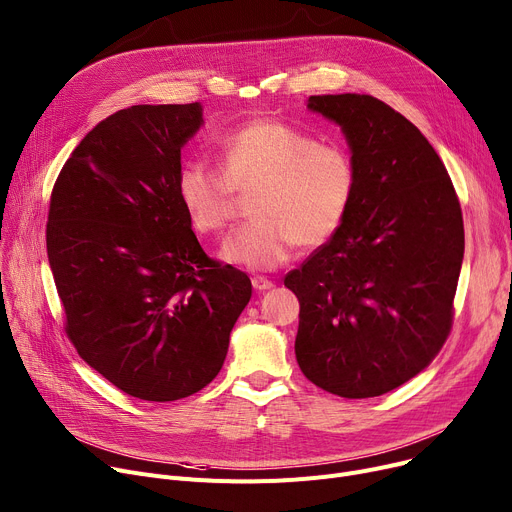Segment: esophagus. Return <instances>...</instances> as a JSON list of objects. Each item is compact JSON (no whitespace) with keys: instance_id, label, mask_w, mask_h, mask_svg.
<instances>
[{"instance_id":"1","label":"esophagus","mask_w":512,"mask_h":512,"mask_svg":"<svg viewBox=\"0 0 512 512\" xmlns=\"http://www.w3.org/2000/svg\"><path fill=\"white\" fill-rule=\"evenodd\" d=\"M251 284H253V288L255 290H259V292H263V290H269L271 286V280H267V278H263V276H255V278H251Z\"/></svg>"}]
</instances>
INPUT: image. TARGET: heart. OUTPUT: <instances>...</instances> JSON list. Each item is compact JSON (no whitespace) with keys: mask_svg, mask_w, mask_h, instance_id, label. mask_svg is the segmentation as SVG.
Returning <instances> with one entry per match:
<instances>
[{"mask_svg":"<svg viewBox=\"0 0 512 512\" xmlns=\"http://www.w3.org/2000/svg\"><path fill=\"white\" fill-rule=\"evenodd\" d=\"M220 170L187 160L177 195L199 236H218L249 197L251 222L232 232L222 259L247 269H274L296 245L317 249L342 230L358 191V168L342 144L276 119H253L218 148Z\"/></svg>","mask_w":512,"mask_h":512,"instance_id":"b5f03b06","label":"heart"}]
</instances>
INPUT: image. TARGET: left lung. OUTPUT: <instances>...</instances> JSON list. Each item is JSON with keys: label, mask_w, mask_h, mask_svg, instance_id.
Instances as JSON below:
<instances>
[{"label": "left lung", "mask_w": 512, "mask_h": 512, "mask_svg": "<svg viewBox=\"0 0 512 512\" xmlns=\"http://www.w3.org/2000/svg\"><path fill=\"white\" fill-rule=\"evenodd\" d=\"M358 168L352 210L284 278L298 302L296 360L327 393L364 399L414 379L453 327L465 249L453 181L422 131L370 94H317Z\"/></svg>", "instance_id": "8db88e82"}]
</instances>
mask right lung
<instances>
[{"mask_svg": "<svg viewBox=\"0 0 512 512\" xmlns=\"http://www.w3.org/2000/svg\"><path fill=\"white\" fill-rule=\"evenodd\" d=\"M199 102L135 105L102 119L53 185L47 255L63 329L123 393L177 401L220 372L251 300L241 269L201 249L177 195Z\"/></svg>", "mask_w": 512, "mask_h": 512, "instance_id": "obj_1", "label": "right lung"}]
</instances>
